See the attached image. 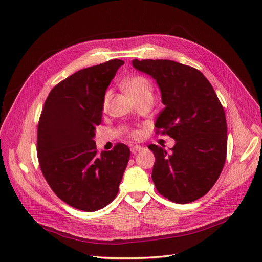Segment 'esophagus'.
<instances>
[{"instance_id":"1","label":"esophagus","mask_w":262,"mask_h":262,"mask_svg":"<svg viewBox=\"0 0 262 262\" xmlns=\"http://www.w3.org/2000/svg\"><path fill=\"white\" fill-rule=\"evenodd\" d=\"M142 148H143V147H142L141 145H134V146L131 147V152H132L133 154H136L137 152H140V150H141Z\"/></svg>"}]
</instances>
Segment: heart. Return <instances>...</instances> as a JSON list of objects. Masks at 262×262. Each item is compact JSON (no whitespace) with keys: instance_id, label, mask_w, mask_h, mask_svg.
<instances>
[{"instance_id":"obj_1","label":"heart","mask_w":262,"mask_h":262,"mask_svg":"<svg viewBox=\"0 0 262 262\" xmlns=\"http://www.w3.org/2000/svg\"><path fill=\"white\" fill-rule=\"evenodd\" d=\"M123 86L125 91L128 92V94L134 99L141 96L142 94L150 93V90H152V86H150L149 81L146 77L141 76V75H133L129 78H126L123 83ZM108 99H109V93H106L104 99H102V107L104 108L108 104ZM130 137L132 139H139L141 137V133L139 131H132L130 133Z\"/></svg>"}]
</instances>
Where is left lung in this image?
Returning <instances> with one entry per match:
<instances>
[{"mask_svg": "<svg viewBox=\"0 0 262 262\" xmlns=\"http://www.w3.org/2000/svg\"><path fill=\"white\" fill-rule=\"evenodd\" d=\"M133 67L152 76L165 108L156 133L176 141L170 152L150 144L154 185L168 200L185 204L209 192L224 167L227 124L224 108L211 83L199 70L171 60L134 59Z\"/></svg>", "mask_w": 262, "mask_h": 262, "instance_id": "8db88e82", "label": "left lung"}]
</instances>
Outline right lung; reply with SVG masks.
<instances>
[{
	"label": "right lung",
	"mask_w": 262,
	"mask_h": 262,
	"mask_svg": "<svg viewBox=\"0 0 262 262\" xmlns=\"http://www.w3.org/2000/svg\"><path fill=\"white\" fill-rule=\"evenodd\" d=\"M122 64L114 59L61 81L39 118L37 155L42 175L62 201L85 212L100 210L115 199L129 162L126 145L117 143L98 154L94 141L106 90Z\"/></svg>",
	"instance_id": "obj_1"
}]
</instances>
